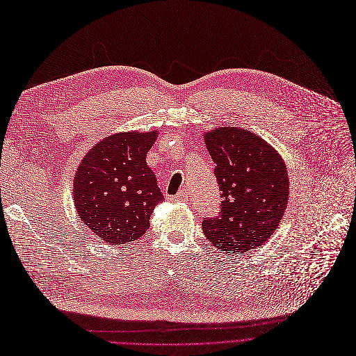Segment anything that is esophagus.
Masks as SVG:
<instances>
[{"label":"esophagus","mask_w":356,"mask_h":356,"mask_svg":"<svg viewBox=\"0 0 356 356\" xmlns=\"http://www.w3.org/2000/svg\"><path fill=\"white\" fill-rule=\"evenodd\" d=\"M188 195H189V192L186 191V189H181V191H179V193L176 195V200H183V199H186L188 197Z\"/></svg>","instance_id":"esophagus-1"}]
</instances>
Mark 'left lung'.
<instances>
[{
  "label": "left lung",
  "instance_id": "left-lung-1",
  "mask_svg": "<svg viewBox=\"0 0 356 356\" xmlns=\"http://www.w3.org/2000/svg\"><path fill=\"white\" fill-rule=\"evenodd\" d=\"M205 143L216 164L221 205L218 213L204 218V233L221 252L256 249L272 237L286 209V167L280 154L250 131L215 128L205 134Z\"/></svg>",
  "mask_w": 356,
  "mask_h": 356
}]
</instances>
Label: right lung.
<instances>
[{"label": "right lung", "instance_id": "add662e5", "mask_svg": "<svg viewBox=\"0 0 356 356\" xmlns=\"http://www.w3.org/2000/svg\"><path fill=\"white\" fill-rule=\"evenodd\" d=\"M157 132H125L95 145L74 179L79 216L96 237L125 244L144 236L164 199L145 157Z\"/></svg>", "mask_w": 356, "mask_h": 356}]
</instances>
